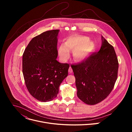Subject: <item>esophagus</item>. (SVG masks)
<instances>
[{
  "mask_svg": "<svg viewBox=\"0 0 132 132\" xmlns=\"http://www.w3.org/2000/svg\"><path fill=\"white\" fill-rule=\"evenodd\" d=\"M68 72H69V73H72V68H71V67H69V69H68Z\"/></svg>",
  "mask_w": 132,
  "mask_h": 132,
  "instance_id": "esophagus-1",
  "label": "esophagus"
}]
</instances>
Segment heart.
Masks as SVG:
<instances>
[{
    "label": "heart",
    "instance_id": "1",
    "mask_svg": "<svg viewBox=\"0 0 132 132\" xmlns=\"http://www.w3.org/2000/svg\"><path fill=\"white\" fill-rule=\"evenodd\" d=\"M94 49L95 45L90 41L89 37L77 35L69 37L65 44H61L58 48V53L62 60L66 61L69 56V51L73 50L74 59L79 61L86 58Z\"/></svg>",
    "mask_w": 132,
    "mask_h": 132
}]
</instances>
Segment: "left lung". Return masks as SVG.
<instances>
[{"instance_id": "left-lung-1", "label": "left lung", "mask_w": 132, "mask_h": 132, "mask_svg": "<svg viewBox=\"0 0 132 132\" xmlns=\"http://www.w3.org/2000/svg\"><path fill=\"white\" fill-rule=\"evenodd\" d=\"M100 51L84 61L71 65L76 78L77 95L87 104L95 105L104 100L114 88L119 63L113 46L102 36Z\"/></svg>"}]
</instances>
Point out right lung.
Segmentation results:
<instances>
[{
    "label": "right lung",
    "mask_w": 132,
    "mask_h": 132,
    "mask_svg": "<svg viewBox=\"0 0 132 132\" xmlns=\"http://www.w3.org/2000/svg\"><path fill=\"white\" fill-rule=\"evenodd\" d=\"M59 32V30L47 31L33 37L23 54L26 87L31 96L41 102L57 97L59 87L68 75L69 64L56 60Z\"/></svg>",
    "instance_id": "1"
}]
</instances>
